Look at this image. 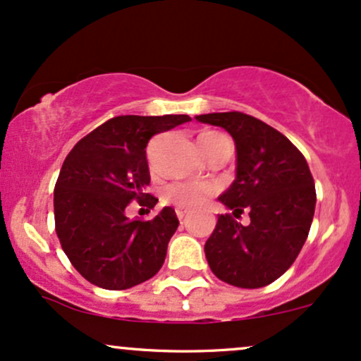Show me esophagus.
Segmentation results:
<instances>
[{"label":"esophagus","instance_id":"obj_1","mask_svg":"<svg viewBox=\"0 0 361 361\" xmlns=\"http://www.w3.org/2000/svg\"><path fill=\"white\" fill-rule=\"evenodd\" d=\"M188 212H190V210H186V209H176V215H178V219H180V221H183L186 215H188Z\"/></svg>","mask_w":361,"mask_h":361}]
</instances>
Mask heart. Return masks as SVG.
Listing matches in <instances>:
<instances>
[{
    "label": "heart",
    "instance_id": "b5f03b06",
    "mask_svg": "<svg viewBox=\"0 0 361 361\" xmlns=\"http://www.w3.org/2000/svg\"><path fill=\"white\" fill-rule=\"evenodd\" d=\"M215 139H226L217 132H204L198 137V142L204 140H215ZM214 195V186L209 183H198V181H178V183L169 185L164 190V198L169 204L180 207V209H198L209 200Z\"/></svg>",
    "mask_w": 361,
    "mask_h": 361
}]
</instances>
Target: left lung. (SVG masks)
Instances as JSON below:
<instances>
[{
    "instance_id": "left-lung-1",
    "label": "left lung",
    "mask_w": 361,
    "mask_h": 361,
    "mask_svg": "<svg viewBox=\"0 0 361 361\" xmlns=\"http://www.w3.org/2000/svg\"><path fill=\"white\" fill-rule=\"evenodd\" d=\"M198 122L222 127L235 144V180L219 197L231 214L219 215L205 243L217 279L259 288L292 267L307 239L314 210V178L302 152L276 128L241 111L205 114ZM243 212L252 222L235 221Z\"/></svg>"
}]
</instances>
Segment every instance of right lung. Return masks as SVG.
<instances>
[{
  "instance_id": "add662e5",
  "label": "right lung",
  "mask_w": 361,
  "mask_h": 361,
  "mask_svg": "<svg viewBox=\"0 0 361 361\" xmlns=\"http://www.w3.org/2000/svg\"><path fill=\"white\" fill-rule=\"evenodd\" d=\"M188 115H122L90 132L71 149L54 188V219L62 250L90 283L126 290L156 275L178 229L175 209L164 207L151 221H130V200L154 209L146 193L149 139Z\"/></svg>"
}]
</instances>
